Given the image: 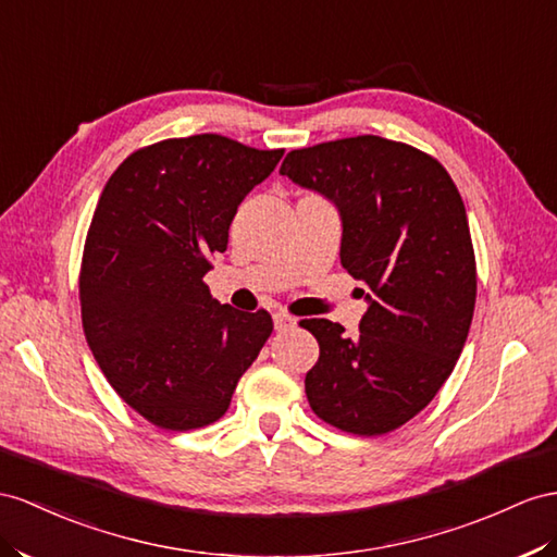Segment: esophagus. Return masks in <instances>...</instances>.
<instances>
[{
    "mask_svg": "<svg viewBox=\"0 0 557 557\" xmlns=\"http://www.w3.org/2000/svg\"><path fill=\"white\" fill-rule=\"evenodd\" d=\"M273 322H275V330H277V332L289 330V326H294V324H296V320H294L292 315H287V312H275V315H273Z\"/></svg>",
    "mask_w": 557,
    "mask_h": 557,
    "instance_id": "esophagus-1",
    "label": "esophagus"
}]
</instances>
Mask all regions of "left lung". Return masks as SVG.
Listing matches in <instances>:
<instances>
[{
	"instance_id": "obj_1",
	"label": "left lung",
	"mask_w": 557,
	"mask_h": 557,
	"mask_svg": "<svg viewBox=\"0 0 557 557\" xmlns=\"http://www.w3.org/2000/svg\"><path fill=\"white\" fill-rule=\"evenodd\" d=\"M280 174L336 205L341 265L369 289L358 338L338 322H301L320 344L308 403L338 431L391 433L449 379L473 320L478 275L463 199L435 157L381 136L292 150Z\"/></svg>"
}]
</instances>
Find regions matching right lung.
Here are the masks:
<instances>
[{
    "label": "right lung",
    "mask_w": 557,
    "mask_h": 557,
    "mask_svg": "<svg viewBox=\"0 0 557 557\" xmlns=\"http://www.w3.org/2000/svg\"><path fill=\"white\" fill-rule=\"evenodd\" d=\"M282 154L219 134L166 138L126 157L98 199L79 270L84 336L110 386L157 428L219 421L273 332L265 310L211 298L205 275Z\"/></svg>",
    "instance_id": "add662e5"
}]
</instances>
